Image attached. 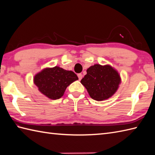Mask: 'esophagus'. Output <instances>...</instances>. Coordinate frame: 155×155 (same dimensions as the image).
<instances>
[{"mask_svg":"<svg viewBox=\"0 0 155 155\" xmlns=\"http://www.w3.org/2000/svg\"><path fill=\"white\" fill-rule=\"evenodd\" d=\"M77 76H78V79H79V80H81V79H82V74H81V73H79V74H77Z\"/></svg>","mask_w":155,"mask_h":155,"instance_id":"obj_1","label":"esophagus"}]
</instances>
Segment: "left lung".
Returning <instances> with one entry per match:
<instances>
[{
	"mask_svg": "<svg viewBox=\"0 0 155 155\" xmlns=\"http://www.w3.org/2000/svg\"><path fill=\"white\" fill-rule=\"evenodd\" d=\"M82 78L81 84L87 90L90 96L97 101H102L112 96L121 83L118 72L109 64H96L90 67Z\"/></svg>",
	"mask_w": 155,
	"mask_h": 155,
	"instance_id": "1",
	"label": "left lung"
}]
</instances>
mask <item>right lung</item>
<instances>
[{
  "label": "right lung",
  "mask_w": 155,
  "mask_h": 155,
  "mask_svg": "<svg viewBox=\"0 0 155 155\" xmlns=\"http://www.w3.org/2000/svg\"><path fill=\"white\" fill-rule=\"evenodd\" d=\"M78 79L74 72L55 66L45 68L35 74L34 82L43 94L51 100H57L63 96L67 86Z\"/></svg>",
  "instance_id": "right-lung-1"
}]
</instances>
